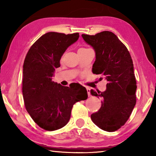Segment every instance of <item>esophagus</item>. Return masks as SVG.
Returning <instances> with one entry per match:
<instances>
[{
    "label": "esophagus",
    "instance_id": "34e87169",
    "mask_svg": "<svg viewBox=\"0 0 156 156\" xmlns=\"http://www.w3.org/2000/svg\"><path fill=\"white\" fill-rule=\"evenodd\" d=\"M87 94H88V96H91V93H90V88L87 87Z\"/></svg>",
    "mask_w": 156,
    "mask_h": 156
}]
</instances>
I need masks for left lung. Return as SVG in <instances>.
Returning <instances> with one entry per match:
<instances>
[{
  "label": "left lung",
  "instance_id": "1",
  "mask_svg": "<svg viewBox=\"0 0 156 156\" xmlns=\"http://www.w3.org/2000/svg\"><path fill=\"white\" fill-rule=\"evenodd\" d=\"M82 37L96 53L92 72L101 76L100 80L107 81L105 91L91 90V95L102 100L98 112L91 115V120L102 130L116 131L127 121L136 103L137 85L131 55L111 31L94 36L82 34Z\"/></svg>",
  "mask_w": 156,
  "mask_h": 156
}]
</instances>
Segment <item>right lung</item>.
I'll list each match as a JSON object with an SVG mask.
<instances>
[{"instance_id": "1", "label": "right lung", "mask_w": 156, "mask_h": 156, "mask_svg": "<svg viewBox=\"0 0 156 156\" xmlns=\"http://www.w3.org/2000/svg\"><path fill=\"white\" fill-rule=\"evenodd\" d=\"M78 38V33H46L34 43L25 57L22 88L25 108L44 130L55 131L65 126L73 105L88 97L82 85L64 87L52 80L63 54Z\"/></svg>"}]
</instances>
